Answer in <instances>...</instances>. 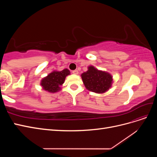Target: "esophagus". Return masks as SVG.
<instances>
[{"mask_svg":"<svg viewBox=\"0 0 157 157\" xmlns=\"http://www.w3.org/2000/svg\"><path fill=\"white\" fill-rule=\"evenodd\" d=\"M72 73L75 75H78V71L77 70H74L72 71Z\"/></svg>","mask_w":157,"mask_h":157,"instance_id":"1","label":"esophagus"}]
</instances>
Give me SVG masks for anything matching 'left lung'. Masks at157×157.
Returning <instances> with one entry per match:
<instances>
[{"instance_id": "1", "label": "left lung", "mask_w": 157, "mask_h": 157, "mask_svg": "<svg viewBox=\"0 0 157 157\" xmlns=\"http://www.w3.org/2000/svg\"><path fill=\"white\" fill-rule=\"evenodd\" d=\"M84 86L96 93H103L111 88L113 78L111 75L104 71H99L93 66H90L88 70L81 75Z\"/></svg>"}]
</instances>
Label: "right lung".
<instances>
[{
  "label": "right lung",
  "mask_w": 157,
  "mask_h": 157,
  "mask_svg": "<svg viewBox=\"0 0 157 157\" xmlns=\"http://www.w3.org/2000/svg\"><path fill=\"white\" fill-rule=\"evenodd\" d=\"M70 74V71L65 69L61 71H53L41 80V86L46 91L54 93L59 91L61 85L65 81V77Z\"/></svg>",
  "instance_id": "right-lung-1"
}]
</instances>
